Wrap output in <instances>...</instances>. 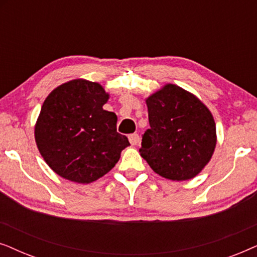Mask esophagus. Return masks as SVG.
<instances>
[{
	"label": "esophagus",
	"instance_id": "1",
	"mask_svg": "<svg viewBox=\"0 0 257 257\" xmlns=\"http://www.w3.org/2000/svg\"><path fill=\"white\" fill-rule=\"evenodd\" d=\"M128 140H130V143H131V145L136 146V145H138L140 142V137H139V135H137V133H133V135L128 136Z\"/></svg>",
	"mask_w": 257,
	"mask_h": 257
}]
</instances>
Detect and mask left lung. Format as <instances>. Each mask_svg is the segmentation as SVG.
Returning <instances> with one entry per match:
<instances>
[{"label":"left lung","instance_id":"1","mask_svg":"<svg viewBox=\"0 0 257 257\" xmlns=\"http://www.w3.org/2000/svg\"><path fill=\"white\" fill-rule=\"evenodd\" d=\"M145 101L151 127L144 133L140 156L168 180L195 178L215 151L217 137L212 112L195 94L171 83Z\"/></svg>","mask_w":257,"mask_h":257}]
</instances>
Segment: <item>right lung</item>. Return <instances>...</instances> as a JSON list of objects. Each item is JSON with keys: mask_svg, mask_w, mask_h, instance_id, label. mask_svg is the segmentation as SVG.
Segmentation results:
<instances>
[{"mask_svg": "<svg viewBox=\"0 0 257 257\" xmlns=\"http://www.w3.org/2000/svg\"><path fill=\"white\" fill-rule=\"evenodd\" d=\"M110 94L99 83L77 78L45 98L35 142L49 167L66 180L91 184L120 159L128 139L117 132V115L104 110Z\"/></svg>", "mask_w": 257, "mask_h": 257, "instance_id": "1", "label": "right lung"}]
</instances>
